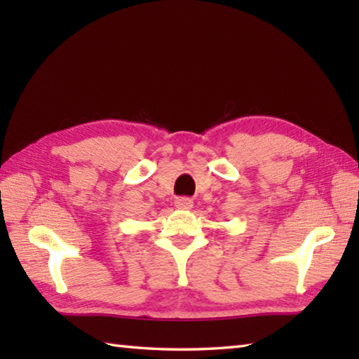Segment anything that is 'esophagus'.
<instances>
[{"label": "esophagus", "mask_w": 359, "mask_h": 359, "mask_svg": "<svg viewBox=\"0 0 359 359\" xmlns=\"http://www.w3.org/2000/svg\"><path fill=\"white\" fill-rule=\"evenodd\" d=\"M174 203H175V207L180 210H191L194 205L193 199H189V197H177Z\"/></svg>", "instance_id": "obj_1"}]
</instances>
